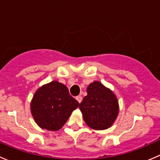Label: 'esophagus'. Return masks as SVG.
Listing matches in <instances>:
<instances>
[{"label":"esophagus","mask_w":160,"mask_h":160,"mask_svg":"<svg viewBox=\"0 0 160 160\" xmlns=\"http://www.w3.org/2000/svg\"><path fill=\"white\" fill-rule=\"evenodd\" d=\"M76 99H77V101H78L79 103H81V101H82V100H83V98H82V97L81 96H77V98H76Z\"/></svg>","instance_id":"obj_1"}]
</instances>
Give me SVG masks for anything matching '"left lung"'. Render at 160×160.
<instances>
[{
  "label": "left lung",
  "mask_w": 160,
  "mask_h": 160,
  "mask_svg": "<svg viewBox=\"0 0 160 160\" xmlns=\"http://www.w3.org/2000/svg\"><path fill=\"white\" fill-rule=\"evenodd\" d=\"M87 92L88 95L80 104V109L87 125L96 130L111 127L119 111L115 95L98 81L90 83Z\"/></svg>",
  "instance_id": "left-lung-1"
}]
</instances>
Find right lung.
Masks as SVG:
<instances>
[{"instance_id": "obj_1", "label": "right lung", "mask_w": 160, "mask_h": 160, "mask_svg": "<svg viewBox=\"0 0 160 160\" xmlns=\"http://www.w3.org/2000/svg\"><path fill=\"white\" fill-rule=\"evenodd\" d=\"M79 105L65 85L52 81L37 90L31 103V111L38 126L57 131L65 125Z\"/></svg>"}]
</instances>
